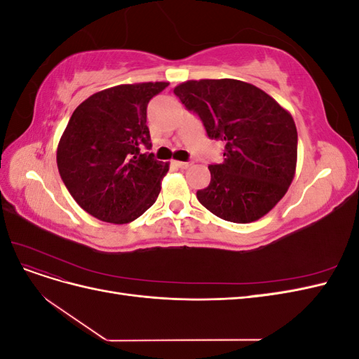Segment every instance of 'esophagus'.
Masks as SVG:
<instances>
[{"instance_id":"obj_1","label":"esophagus","mask_w":359,"mask_h":359,"mask_svg":"<svg viewBox=\"0 0 359 359\" xmlns=\"http://www.w3.org/2000/svg\"><path fill=\"white\" fill-rule=\"evenodd\" d=\"M173 165L178 166L180 169H189L191 166V161H173Z\"/></svg>"}]
</instances>
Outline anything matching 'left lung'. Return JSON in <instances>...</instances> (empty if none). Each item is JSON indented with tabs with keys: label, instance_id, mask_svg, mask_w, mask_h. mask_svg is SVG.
Returning a JSON list of instances; mask_svg holds the SVG:
<instances>
[{
	"label": "left lung",
	"instance_id": "1",
	"mask_svg": "<svg viewBox=\"0 0 359 359\" xmlns=\"http://www.w3.org/2000/svg\"><path fill=\"white\" fill-rule=\"evenodd\" d=\"M211 139L224 142L223 163L210 165V186L196 196L232 223H252L285 196L295 177L297 126L289 111L257 86L236 79L187 81L173 88Z\"/></svg>",
	"mask_w": 359,
	"mask_h": 359
}]
</instances>
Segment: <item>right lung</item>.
I'll return each instance as SVG.
<instances>
[{
	"instance_id": "add662e5",
	"label": "right lung",
	"mask_w": 359,
	"mask_h": 359,
	"mask_svg": "<svg viewBox=\"0 0 359 359\" xmlns=\"http://www.w3.org/2000/svg\"><path fill=\"white\" fill-rule=\"evenodd\" d=\"M168 85H116L74 109L60 139L57 165L73 199L95 219L126 224L157 201L169 163L140 148L151 147L147 106Z\"/></svg>"
}]
</instances>
